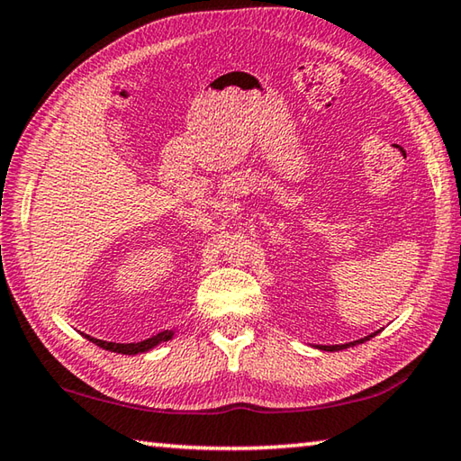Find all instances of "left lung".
<instances>
[{"instance_id": "8db88e82", "label": "left lung", "mask_w": 461, "mask_h": 461, "mask_svg": "<svg viewBox=\"0 0 461 461\" xmlns=\"http://www.w3.org/2000/svg\"><path fill=\"white\" fill-rule=\"evenodd\" d=\"M378 331H374V333H370V335H366V338H362V339H356V341H349V343H341V346H315L317 349H323V352H338V349H346V348H354L356 343H364V341H368L370 338H374V335H376Z\"/></svg>"}]
</instances>
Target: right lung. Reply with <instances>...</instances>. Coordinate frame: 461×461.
<instances>
[{"label":"right lung","instance_id":"add662e5","mask_svg":"<svg viewBox=\"0 0 461 461\" xmlns=\"http://www.w3.org/2000/svg\"><path fill=\"white\" fill-rule=\"evenodd\" d=\"M173 335H175V331L167 330V331L156 333V335H152V338H148V339H144V341H138V343H115V341H104V339H95V338H91V335H85V338H87L89 341L95 343V346H99V348L109 349V352H115V354H126V356H136V354H144V352H148V349L156 348V346H158V343H162V341L173 339Z\"/></svg>","mask_w":461,"mask_h":461}]
</instances>
